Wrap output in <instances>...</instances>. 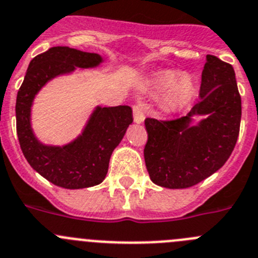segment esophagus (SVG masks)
Listing matches in <instances>:
<instances>
[{"mask_svg":"<svg viewBox=\"0 0 258 258\" xmlns=\"http://www.w3.org/2000/svg\"><path fill=\"white\" fill-rule=\"evenodd\" d=\"M132 110H134V121L136 123H143L145 119V110H144V105L141 103H136L132 105Z\"/></svg>","mask_w":258,"mask_h":258,"instance_id":"34e87169","label":"esophagus"}]
</instances>
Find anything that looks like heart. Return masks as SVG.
Segmentation results:
<instances>
[{
	"instance_id": "heart-1",
	"label": "heart",
	"mask_w": 258,
	"mask_h": 258,
	"mask_svg": "<svg viewBox=\"0 0 258 258\" xmlns=\"http://www.w3.org/2000/svg\"><path fill=\"white\" fill-rule=\"evenodd\" d=\"M155 81L160 89L170 88L165 95V105L172 109L186 105L195 94L194 80L188 75L180 76L179 72L163 71L156 75Z\"/></svg>"
}]
</instances>
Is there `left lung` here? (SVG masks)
<instances>
[{
    "instance_id": "left-lung-1",
    "label": "left lung",
    "mask_w": 258,
    "mask_h": 258,
    "mask_svg": "<svg viewBox=\"0 0 258 258\" xmlns=\"http://www.w3.org/2000/svg\"><path fill=\"white\" fill-rule=\"evenodd\" d=\"M195 114L209 117L199 126H188ZM240 115L242 100L234 69L208 54L200 100L188 115L145 119L144 158L150 179L165 188H187L210 177L225 164L237 144Z\"/></svg>"
}]
</instances>
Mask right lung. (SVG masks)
<instances>
[{"instance_id":"1","label":"right lung","mask_w":258,"mask_h":258,"mask_svg":"<svg viewBox=\"0 0 258 258\" xmlns=\"http://www.w3.org/2000/svg\"><path fill=\"white\" fill-rule=\"evenodd\" d=\"M102 57L69 47H52L31 59L16 98V132L24 156L40 175L56 186L69 189L102 183L113 150L132 123L128 105L98 107L83 135L66 146H45L35 139L30 127V107L35 94L57 75L75 67L98 66Z\"/></svg>"}]
</instances>
